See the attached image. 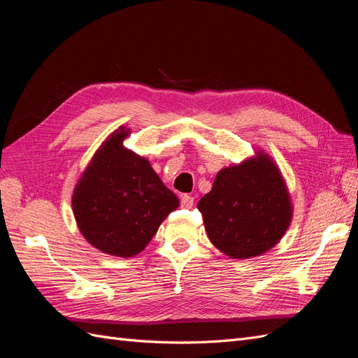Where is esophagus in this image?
Returning <instances> with one entry per match:
<instances>
[{"mask_svg":"<svg viewBox=\"0 0 358 358\" xmlns=\"http://www.w3.org/2000/svg\"><path fill=\"white\" fill-rule=\"evenodd\" d=\"M180 206L183 209H191L194 206V197L188 196V194H185V196L180 197Z\"/></svg>","mask_w":358,"mask_h":358,"instance_id":"34e87169","label":"esophagus"}]
</instances>
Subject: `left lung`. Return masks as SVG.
I'll return each mask as SVG.
<instances>
[{
	"instance_id": "left-lung-1",
	"label": "left lung",
	"mask_w": 358,
	"mask_h": 358,
	"mask_svg": "<svg viewBox=\"0 0 358 358\" xmlns=\"http://www.w3.org/2000/svg\"><path fill=\"white\" fill-rule=\"evenodd\" d=\"M197 208L210 242L239 259L272 249L282 239L292 216L285 182L264 154L218 171L210 192Z\"/></svg>"
}]
</instances>
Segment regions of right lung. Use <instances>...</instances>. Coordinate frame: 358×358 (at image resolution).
I'll list each match as a JSON object with an SVG mask.
<instances>
[{"label":"right lung","mask_w":358,"mask_h":358,"mask_svg":"<svg viewBox=\"0 0 358 358\" xmlns=\"http://www.w3.org/2000/svg\"><path fill=\"white\" fill-rule=\"evenodd\" d=\"M121 127L96 150L73 192V212L83 237L116 257L142 252L161 222L179 206L149 161L122 146Z\"/></svg>","instance_id":"right-lung-1"}]
</instances>
